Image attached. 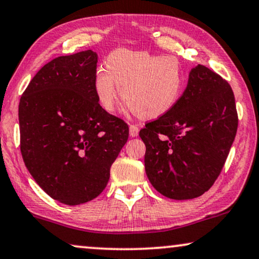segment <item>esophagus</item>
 <instances>
[{"label":"esophagus","mask_w":259,"mask_h":259,"mask_svg":"<svg viewBox=\"0 0 259 259\" xmlns=\"http://www.w3.org/2000/svg\"><path fill=\"white\" fill-rule=\"evenodd\" d=\"M139 132H140L139 125H136V124H130V126H129L130 136H132V137H136L137 135H139Z\"/></svg>","instance_id":"esophagus-1"}]
</instances>
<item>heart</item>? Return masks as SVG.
I'll return each instance as SVG.
<instances>
[{"instance_id":"b5f03b06","label":"heart","mask_w":259,"mask_h":259,"mask_svg":"<svg viewBox=\"0 0 259 259\" xmlns=\"http://www.w3.org/2000/svg\"><path fill=\"white\" fill-rule=\"evenodd\" d=\"M106 68L95 77L96 96L106 111L115 110L122 95L137 117L155 119L169 112L184 91V68L171 55L118 50L109 55Z\"/></svg>"}]
</instances>
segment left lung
Wrapping results in <instances>:
<instances>
[{
    "label": "left lung",
    "mask_w": 259,
    "mask_h": 259,
    "mask_svg": "<svg viewBox=\"0 0 259 259\" xmlns=\"http://www.w3.org/2000/svg\"><path fill=\"white\" fill-rule=\"evenodd\" d=\"M232 89L204 65L189 73L178 104L140 130L150 184L174 200L194 199L222 173L237 134Z\"/></svg>",
    "instance_id": "obj_1"
}]
</instances>
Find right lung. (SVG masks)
<instances>
[{"label":"right lung","mask_w":259,"mask_h":259,"mask_svg":"<svg viewBox=\"0 0 259 259\" xmlns=\"http://www.w3.org/2000/svg\"><path fill=\"white\" fill-rule=\"evenodd\" d=\"M98 57L88 50L58 57L27 86L19 104L20 149L36 184L66 205L97 198L129 137V126L99 104Z\"/></svg>","instance_id":"obj_1"}]
</instances>
